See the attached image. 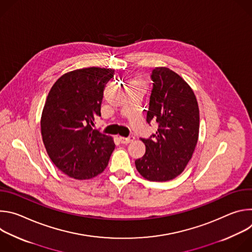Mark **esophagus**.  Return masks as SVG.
<instances>
[{"label": "esophagus", "mask_w": 252, "mask_h": 252, "mask_svg": "<svg viewBox=\"0 0 252 252\" xmlns=\"http://www.w3.org/2000/svg\"><path fill=\"white\" fill-rule=\"evenodd\" d=\"M134 139V137L132 135H129L128 137H124V136H119V140L123 145H126V143L132 141Z\"/></svg>", "instance_id": "obj_1"}]
</instances>
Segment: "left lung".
I'll return each instance as SVG.
<instances>
[{
  "label": "left lung",
  "instance_id": "left-lung-1",
  "mask_svg": "<svg viewBox=\"0 0 252 252\" xmlns=\"http://www.w3.org/2000/svg\"><path fill=\"white\" fill-rule=\"evenodd\" d=\"M153 90L147 122L156 121L158 131L140 138L146 154L134 161L141 176L151 182H167L181 174L195 150L199 132V110L189 84L168 67L152 73Z\"/></svg>",
  "mask_w": 252,
  "mask_h": 252
}]
</instances>
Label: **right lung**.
Returning <instances> with one entry per match:
<instances>
[{
	"instance_id": "obj_1",
	"label": "right lung",
	"mask_w": 252,
	"mask_h": 252,
	"mask_svg": "<svg viewBox=\"0 0 252 252\" xmlns=\"http://www.w3.org/2000/svg\"><path fill=\"white\" fill-rule=\"evenodd\" d=\"M115 69L85 67L63 75L52 87L41 118L47 153L64 174L79 181L101 173L115 150L112 136L93 129L100 117L105 84Z\"/></svg>"
}]
</instances>
